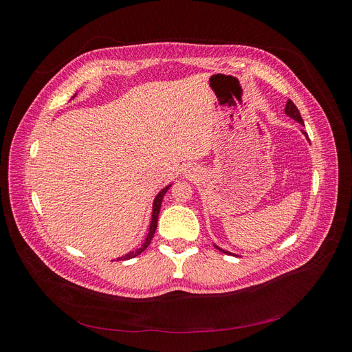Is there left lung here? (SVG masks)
Returning <instances> with one entry per match:
<instances>
[{
	"mask_svg": "<svg viewBox=\"0 0 352 352\" xmlns=\"http://www.w3.org/2000/svg\"><path fill=\"white\" fill-rule=\"evenodd\" d=\"M285 111H286V114L287 116H291L292 119H295L296 122H300L301 124H304V122H302V117H301V114H300V110L296 109V105L291 101V100H287L286 101V107H285ZM304 135L308 138V135H307V132H304ZM219 248V247H217ZM219 251H221V252H225V254H230V252H228V251H223L221 248H219Z\"/></svg>",
	"mask_w": 352,
	"mask_h": 352,
	"instance_id": "left-lung-1",
	"label": "left lung"
}]
</instances>
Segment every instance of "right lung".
I'll return each instance as SVG.
<instances>
[{"label":"right lung","instance_id":"1","mask_svg":"<svg viewBox=\"0 0 352 352\" xmlns=\"http://www.w3.org/2000/svg\"><path fill=\"white\" fill-rule=\"evenodd\" d=\"M168 188L170 186H167V188H164L162 192H160L158 195H157V198H155V201H154V207H153V220H151V225H150V232H148V236H146V239H145V242L141 245V248H138L136 251H133V252H131V254H126L124 257H122V258H117V261H120V260H129V258H133V257H138V255H140L141 252H144L145 250H146V247L148 245L151 243V239H153V236H154V233H155V229H157V220H158V212H160V208H162V202H163V197L166 195V192L168 190Z\"/></svg>","mask_w":352,"mask_h":352}]
</instances>
